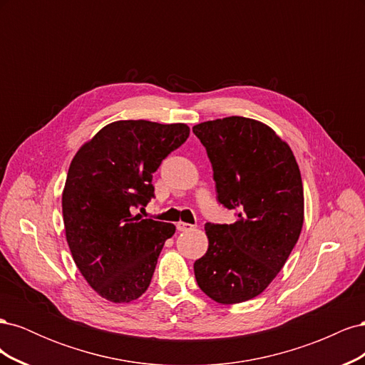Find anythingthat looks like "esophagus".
<instances>
[{
	"label": "esophagus",
	"mask_w": 365,
	"mask_h": 365,
	"mask_svg": "<svg viewBox=\"0 0 365 365\" xmlns=\"http://www.w3.org/2000/svg\"><path fill=\"white\" fill-rule=\"evenodd\" d=\"M176 228H178V231H190L195 228V225L187 224V222H178L176 224Z\"/></svg>",
	"instance_id": "esophagus-1"
}]
</instances>
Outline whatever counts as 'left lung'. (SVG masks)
<instances>
[{"mask_svg":"<svg viewBox=\"0 0 365 365\" xmlns=\"http://www.w3.org/2000/svg\"><path fill=\"white\" fill-rule=\"evenodd\" d=\"M213 168L217 200L233 224H205L207 252L193 264L201 291L220 304L251 300L288 260L304 220L300 169L272 128L247 117L193 126Z\"/></svg>","mask_w":365,"mask_h":365,"instance_id":"8db88e82","label":"left lung"}]
</instances>
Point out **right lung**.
<instances>
[{
    "label": "right lung",
    "mask_w": 365,
    "mask_h": 365,
    "mask_svg": "<svg viewBox=\"0 0 365 365\" xmlns=\"http://www.w3.org/2000/svg\"><path fill=\"white\" fill-rule=\"evenodd\" d=\"M185 123L118 120L85 141L62 192L65 237L88 284L113 303L149 288L175 225L132 215L153 196L152 173L189 138Z\"/></svg>",
    "instance_id": "obj_1"
}]
</instances>
